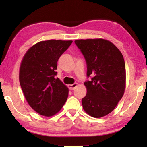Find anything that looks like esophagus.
<instances>
[{
    "label": "esophagus",
    "mask_w": 147,
    "mask_h": 147,
    "mask_svg": "<svg viewBox=\"0 0 147 147\" xmlns=\"http://www.w3.org/2000/svg\"><path fill=\"white\" fill-rule=\"evenodd\" d=\"M78 86L77 83H74L73 84H70V85H68V88L70 90H73L75 89V88Z\"/></svg>",
    "instance_id": "obj_1"
}]
</instances>
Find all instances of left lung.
<instances>
[{
	"label": "left lung",
	"instance_id": "obj_1",
	"mask_svg": "<svg viewBox=\"0 0 147 147\" xmlns=\"http://www.w3.org/2000/svg\"><path fill=\"white\" fill-rule=\"evenodd\" d=\"M85 57L87 94L82 102L86 113L101 118L110 113L124 95L126 69L123 55L112 42L103 39L76 40Z\"/></svg>",
	"mask_w": 147,
	"mask_h": 147
}]
</instances>
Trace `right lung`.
<instances>
[{
  "label": "right lung",
  "mask_w": 147,
  "mask_h": 147,
  "mask_svg": "<svg viewBox=\"0 0 147 147\" xmlns=\"http://www.w3.org/2000/svg\"><path fill=\"white\" fill-rule=\"evenodd\" d=\"M72 42L40 41L30 47L22 59L20 85L28 104L41 115H55L67 99L68 88L55 76L58 59Z\"/></svg>",
  "instance_id": "1"
}]
</instances>
